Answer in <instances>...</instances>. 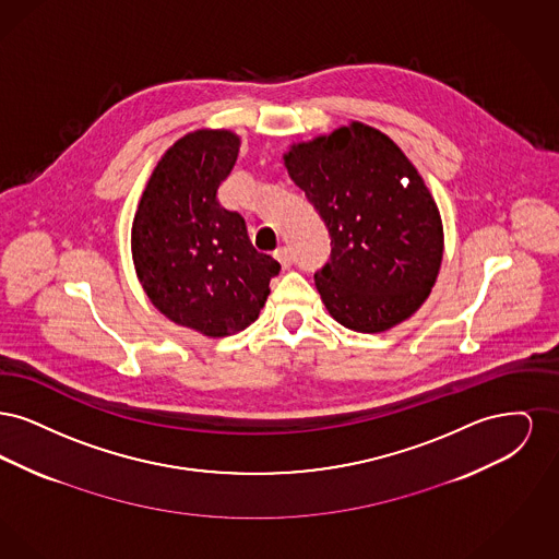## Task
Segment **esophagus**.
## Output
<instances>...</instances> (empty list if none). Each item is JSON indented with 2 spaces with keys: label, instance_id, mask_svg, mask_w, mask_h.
Returning a JSON list of instances; mask_svg holds the SVG:
<instances>
[{
  "label": "esophagus",
  "instance_id": "34e87169",
  "mask_svg": "<svg viewBox=\"0 0 559 559\" xmlns=\"http://www.w3.org/2000/svg\"><path fill=\"white\" fill-rule=\"evenodd\" d=\"M274 258H276V260H278V264H281V266L285 267V270H287V267L292 266L293 255H292V249H289V247H278V249H276V251H274Z\"/></svg>",
  "mask_w": 559,
  "mask_h": 559
}]
</instances>
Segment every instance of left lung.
Instances as JSON below:
<instances>
[{"instance_id":"obj_1","label":"left lung","mask_w":559,"mask_h":559,"mask_svg":"<svg viewBox=\"0 0 559 559\" xmlns=\"http://www.w3.org/2000/svg\"><path fill=\"white\" fill-rule=\"evenodd\" d=\"M285 165L331 237V258L314 274L329 314L358 333L415 314L436 283L444 239L440 212L399 146L354 121L292 146Z\"/></svg>"}]
</instances>
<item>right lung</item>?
<instances>
[{
	"mask_svg": "<svg viewBox=\"0 0 559 559\" xmlns=\"http://www.w3.org/2000/svg\"><path fill=\"white\" fill-rule=\"evenodd\" d=\"M239 135L199 130L160 157L133 217L132 253L148 299L174 322L226 337L260 317L281 264L260 253L239 212L217 201Z\"/></svg>",
	"mask_w": 559,
	"mask_h": 559,
	"instance_id": "add662e5",
	"label": "right lung"
}]
</instances>
